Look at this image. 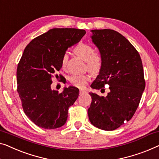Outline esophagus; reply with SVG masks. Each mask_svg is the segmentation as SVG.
Wrapping results in <instances>:
<instances>
[{
  "instance_id": "1",
  "label": "esophagus",
  "mask_w": 159,
  "mask_h": 159,
  "mask_svg": "<svg viewBox=\"0 0 159 159\" xmlns=\"http://www.w3.org/2000/svg\"><path fill=\"white\" fill-rule=\"evenodd\" d=\"M86 93V91H85V90H83V89H80V91H79V93L80 95L84 94V93Z\"/></svg>"
}]
</instances>
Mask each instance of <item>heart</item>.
Segmentation results:
<instances>
[{"instance_id": "heart-1", "label": "heart", "mask_w": 159, "mask_h": 159, "mask_svg": "<svg viewBox=\"0 0 159 159\" xmlns=\"http://www.w3.org/2000/svg\"><path fill=\"white\" fill-rule=\"evenodd\" d=\"M74 52L79 56L82 60L87 61V67L92 72H96L99 69L101 63V59L98 53H94L93 47L89 44L80 43L78 44L74 48ZM68 55L66 53L62 57L61 65L65 67L67 63ZM70 82L74 86L83 88L86 86L87 82L89 80V76L86 74L74 75L70 77Z\"/></svg>"}]
</instances>
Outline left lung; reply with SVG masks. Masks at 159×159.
Segmentation results:
<instances>
[{
	"mask_svg": "<svg viewBox=\"0 0 159 159\" xmlns=\"http://www.w3.org/2000/svg\"><path fill=\"white\" fill-rule=\"evenodd\" d=\"M91 31L101 58L99 74L91 87L100 89L108 84L110 91L106 97L89 93L92 101L88 114L94 126L113 131L131 120L138 108L145 89L143 65L138 51L124 35L111 29Z\"/></svg>",
	"mask_w": 159,
	"mask_h": 159,
	"instance_id": "obj_1",
	"label": "left lung"
}]
</instances>
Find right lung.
Listing matches in <instances>:
<instances>
[{
	"mask_svg": "<svg viewBox=\"0 0 159 159\" xmlns=\"http://www.w3.org/2000/svg\"><path fill=\"white\" fill-rule=\"evenodd\" d=\"M86 33L76 28H53L25 47L17 68V91L25 115L38 126L54 129L66 124L68 108L76 101L79 90L65 87L59 93L51 89L52 78L62 67L67 49Z\"/></svg>",
	"mask_w": 159,
	"mask_h": 159,
	"instance_id": "add662e5",
	"label": "right lung"
}]
</instances>
